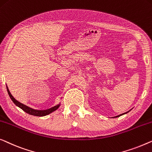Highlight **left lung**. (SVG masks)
<instances>
[{
	"instance_id": "8db88e82",
	"label": "left lung",
	"mask_w": 152,
	"mask_h": 152,
	"mask_svg": "<svg viewBox=\"0 0 152 152\" xmlns=\"http://www.w3.org/2000/svg\"><path fill=\"white\" fill-rule=\"evenodd\" d=\"M129 111H130V110H129ZM129 111H128V112H126V113H123V114H119V115H118V116H114V117H113V118H116V117H119V116H122V115H124V114H127V113H128Z\"/></svg>"
}]
</instances>
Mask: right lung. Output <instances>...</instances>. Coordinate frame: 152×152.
Masks as SVG:
<instances>
[{
	"mask_svg": "<svg viewBox=\"0 0 152 152\" xmlns=\"http://www.w3.org/2000/svg\"><path fill=\"white\" fill-rule=\"evenodd\" d=\"M7 92L10 95L11 99L12 100V102L14 103V104L16 105V106L19 107L20 108H21L23 111H25V113H27L28 114H31V115L33 116H47L48 114L52 113L53 112L56 111L57 109L59 108V107L60 106L61 103H59V104H57L55 106L50 107V108L47 109V110H36L34 108H31V107L27 106L23 103L19 102L18 101H17L16 99H15L14 96H12V94H11V92L9 90L7 86Z\"/></svg>",
	"mask_w": 152,
	"mask_h": 152,
	"instance_id": "right-lung-1",
	"label": "right lung"
}]
</instances>
